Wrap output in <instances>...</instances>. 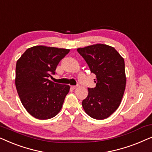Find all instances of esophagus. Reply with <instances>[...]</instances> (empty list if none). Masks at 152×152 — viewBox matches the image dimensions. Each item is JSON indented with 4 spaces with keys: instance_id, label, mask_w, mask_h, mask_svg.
Returning <instances> with one entry per match:
<instances>
[{
    "instance_id": "34e87169",
    "label": "esophagus",
    "mask_w": 152,
    "mask_h": 152,
    "mask_svg": "<svg viewBox=\"0 0 152 152\" xmlns=\"http://www.w3.org/2000/svg\"><path fill=\"white\" fill-rule=\"evenodd\" d=\"M71 88H72V89H76L77 88V86H72Z\"/></svg>"
}]
</instances>
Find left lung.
I'll list each match as a JSON object with an SVG mask.
<instances>
[{"mask_svg": "<svg viewBox=\"0 0 152 152\" xmlns=\"http://www.w3.org/2000/svg\"><path fill=\"white\" fill-rule=\"evenodd\" d=\"M77 50L96 75V86L88 88V96L82 101L83 109L94 119H106L119 107L125 90L123 57L113 47L102 43L79 48Z\"/></svg>", "mask_w": 152, "mask_h": 152, "instance_id": "obj_1", "label": "left lung"}]
</instances>
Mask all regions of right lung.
I'll return each instance as SVG.
<instances>
[{
	"label": "right lung",
	"instance_id": "add662e5",
	"mask_svg": "<svg viewBox=\"0 0 152 152\" xmlns=\"http://www.w3.org/2000/svg\"><path fill=\"white\" fill-rule=\"evenodd\" d=\"M69 49L36 45L27 49L17 60L15 84L23 106L33 117L48 120L61 111L69 85L48 80Z\"/></svg>",
	"mask_w": 152,
	"mask_h": 152
}]
</instances>
